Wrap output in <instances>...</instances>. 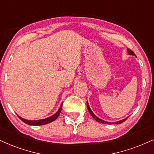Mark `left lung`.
<instances>
[{"label": "left lung", "mask_w": 154, "mask_h": 154, "mask_svg": "<svg viewBox=\"0 0 154 154\" xmlns=\"http://www.w3.org/2000/svg\"><path fill=\"white\" fill-rule=\"evenodd\" d=\"M127 51H128V54H129V55H132V56H136L135 54H134V53L133 52V51H132L131 50H130L129 48H128V50H127ZM86 104H87V108H88V110L89 113H91V115L92 116V117L94 118V119H95V120H96V121H98V122H99V123H111V124H112V123H116V124H119V123H121L124 122V121H126V119H127V118H126V119H123V120H121V121H117V122H115V123H110V122H107V121H103V120H101V119H100L99 118H98L97 116H96V115L94 114V113H93L92 111H91V109H90V107H89L88 101H87Z\"/></svg>", "instance_id": "8db88e82"}]
</instances>
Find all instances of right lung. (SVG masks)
<instances>
[{
  "instance_id": "right-lung-1",
  "label": "right lung",
  "mask_w": 154,
  "mask_h": 154,
  "mask_svg": "<svg viewBox=\"0 0 154 154\" xmlns=\"http://www.w3.org/2000/svg\"><path fill=\"white\" fill-rule=\"evenodd\" d=\"M62 105H63V103H61V105H60V107L59 108V109H58V111H57L54 115L51 116V117L46 118V119H41V120H37V121H29V120H26V119H23V118L19 116H18L19 117V119H20L22 121H23L25 123H26V124H28V125H31V126H41V125H45V124H47V123H51L52 121L56 120L57 118L58 117V116H59L60 113V111H61L62 109Z\"/></svg>"
}]
</instances>
